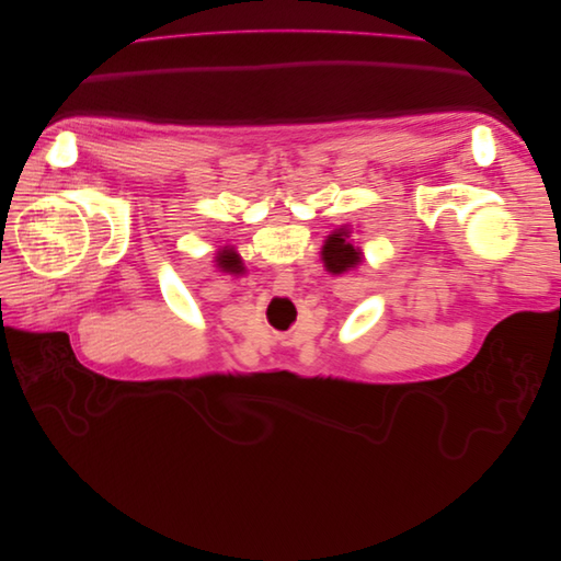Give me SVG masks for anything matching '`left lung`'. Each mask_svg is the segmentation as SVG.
<instances>
[{"instance_id": "1", "label": "left lung", "mask_w": 561, "mask_h": 561, "mask_svg": "<svg viewBox=\"0 0 561 561\" xmlns=\"http://www.w3.org/2000/svg\"><path fill=\"white\" fill-rule=\"evenodd\" d=\"M363 260L360 248H355L351 241V231L348 227L336 229L334 233L328 236L325 245H322V262H325V268L330 274H346V271L355 268Z\"/></svg>"}]
</instances>
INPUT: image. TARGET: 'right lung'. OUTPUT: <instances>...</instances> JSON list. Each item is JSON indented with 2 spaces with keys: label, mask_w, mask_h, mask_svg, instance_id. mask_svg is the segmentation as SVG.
Returning <instances> with one entry per match:
<instances>
[{
  "label": "right lung",
  "mask_w": 561,
  "mask_h": 561,
  "mask_svg": "<svg viewBox=\"0 0 561 561\" xmlns=\"http://www.w3.org/2000/svg\"><path fill=\"white\" fill-rule=\"evenodd\" d=\"M217 260H219V264H222V268H227V271H236V262H239V257H236L231 250L219 252Z\"/></svg>",
  "instance_id": "add662e5"
}]
</instances>
